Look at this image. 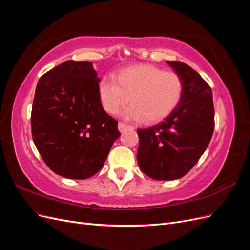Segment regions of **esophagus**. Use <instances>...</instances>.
<instances>
[{
  "instance_id": "esophagus-1",
  "label": "esophagus",
  "mask_w": 250,
  "mask_h": 250,
  "mask_svg": "<svg viewBox=\"0 0 250 250\" xmlns=\"http://www.w3.org/2000/svg\"><path fill=\"white\" fill-rule=\"evenodd\" d=\"M118 128H119L120 132H123V131H125L126 129H128V128H132V126L127 125V124L123 123V122H119V124H118Z\"/></svg>"
}]
</instances>
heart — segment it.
Instances as JSON below:
<instances>
[{
  "instance_id": "b5f03b06",
  "label": "heart",
  "mask_w": 250,
  "mask_h": 250,
  "mask_svg": "<svg viewBox=\"0 0 250 250\" xmlns=\"http://www.w3.org/2000/svg\"><path fill=\"white\" fill-rule=\"evenodd\" d=\"M184 93V82L178 74L165 72L150 64L131 65L121 71L117 80L105 77L99 83L103 108L116 113L129 101L123 117L158 122L175 109Z\"/></svg>"
}]
</instances>
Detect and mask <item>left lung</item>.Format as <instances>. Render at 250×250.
Segmentation results:
<instances>
[{
    "label": "left lung",
    "instance_id": "1",
    "mask_svg": "<svg viewBox=\"0 0 250 250\" xmlns=\"http://www.w3.org/2000/svg\"><path fill=\"white\" fill-rule=\"evenodd\" d=\"M166 62L183 79V96L163 122L138 129L139 166L155 180L185 176L208 148L215 126L209 85L188 64L169 60Z\"/></svg>",
    "mask_w": 250,
    "mask_h": 250
}]
</instances>
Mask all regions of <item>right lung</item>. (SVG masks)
Instances as JSON below:
<instances>
[{
  "instance_id": "1",
  "label": "right lung",
  "mask_w": 250,
  "mask_h": 250,
  "mask_svg": "<svg viewBox=\"0 0 250 250\" xmlns=\"http://www.w3.org/2000/svg\"><path fill=\"white\" fill-rule=\"evenodd\" d=\"M93 63L66 62L37 82L31 112L32 138L57 175L86 179L100 171L121 133L102 107Z\"/></svg>"
}]
</instances>
